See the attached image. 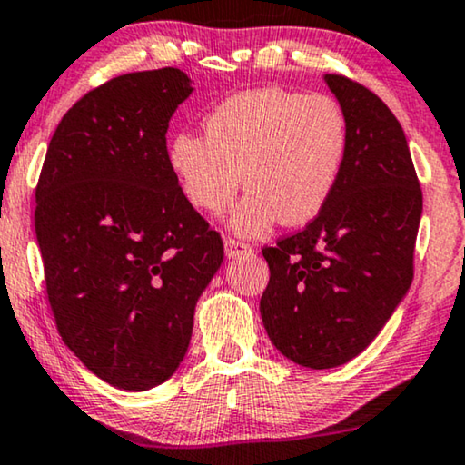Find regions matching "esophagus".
Instances as JSON below:
<instances>
[{
  "label": "esophagus",
  "instance_id": "esophagus-1",
  "mask_svg": "<svg viewBox=\"0 0 465 465\" xmlns=\"http://www.w3.org/2000/svg\"><path fill=\"white\" fill-rule=\"evenodd\" d=\"M224 252H226L228 258H239V256H245V253H252V247L243 243V241L226 237L224 239Z\"/></svg>",
  "mask_w": 465,
  "mask_h": 465
}]
</instances>
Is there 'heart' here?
<instances>
[{
  "instance_id": "b5f03b06",
  "label": "heart",
  "mask_w": 465,
  "mask_h": 465,
  "mask_svg": "<svg viewBox=\"0 0 465 465\" xmlns=\"http://www.w3.org/2000/svg\"><path fill=\"white\" fill-rule=\"evenodd\" d=\"M205 137L180 133L167 145L171 173L188 203L224 213L245 183L228 226L260 237L279 220L307 224L326 207L347 154V120L326 94L256 88L205 116Z\"/></svg>"
}]
</instances>
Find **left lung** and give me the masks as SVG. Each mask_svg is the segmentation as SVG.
Here are the masks:
<instances>
[{"mask_svg": "<svg viewBox=\"0 0 465 465\" xmlns=\"http://www.w3.org/2000/svg\"><path fill=\"white\" fill-rule=\"evenodd\" d=\"M347 120V154L326 207L301 232L264 247L266 334L304 368H334L381 332L412 282L423 196L402 126L345 75H323Z\"/></svg>", "mask_w": 465, "mask_h": 465, "instance_id": "left-lung-1", "label": "left lung"}]
</instances>
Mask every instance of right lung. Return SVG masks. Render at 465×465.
Returning <instances> with one entry per match:
<instances>
[{"label": "right lung", "mask_w": 465, "mask_h": 465, "mask_svg": "<svg viewBox=\"0 0 465 465\" xmlns=\"http://www.w3.org/2000/svg\"><path fill=\"white\" fill-rule=\"evenodd\" d=\"M182 69L118 75L56 126L35 188V234L56 330L118 390L182 364L199 296L224 260L167 163V129L193 94Z\"/></svg>", "instance_id": "add662e5"}]
</instances>
